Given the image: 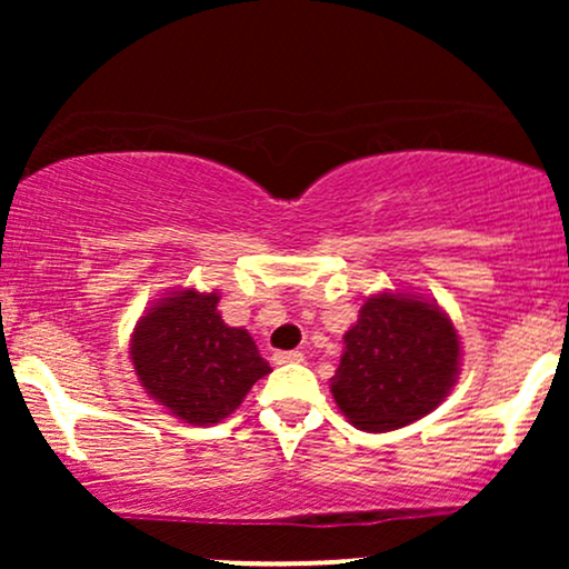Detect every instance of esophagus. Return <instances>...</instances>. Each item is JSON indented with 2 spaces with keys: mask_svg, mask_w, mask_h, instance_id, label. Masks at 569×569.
Here are the masks:
<instances>
[{
  "mask_svg": "<svg viewBox=\"0 0 569 569\" xmlns=\"http://www.w3.org/2000/svg\"><path fill=\"white\" fill-rule=\"evenodd\" d=\"M272 361L276 363H302L305 356L299 350H280L272 356Z\"/></svg>",
  "mask_w": 569,
  "mask_h": 569,
  "instance_id": "esophagus-1",
  "label": "esophagus"
}]
</instances>
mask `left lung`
<instances>
[{
	"mask_svg": "<svg viewBox=\"0 0 569 569\" xmlns=\"http://www.w3.org/2000/svg\"><path fill=\"white\" fill-rule=\"evenodd\" d=\"M342 339L331 396L348 422L367 433L403 428L430 415L460 375L462 352L452 318L417 293H371Z\"/></svg>",
	"mask_w": 569,
	"mask_h": 569,
	"instance_id": "left-lung-1",
	"label": "left lung"
}]
</instances>
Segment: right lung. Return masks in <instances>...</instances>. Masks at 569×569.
<instances>
[{"mask_svg": "<svg viewBox=\"0 0 569 569\" xmlns=\"http://www.w3.org/2000/svg\"><path fill=\"white\" fill-rule=\"evenodd\" d=\"M130 361L143 393L189 426L230 417L253 382L270 375L251 335L221 321L219 293L198 289L168 291L143 310Z\"/></svg>", "mask_w": 569, "mask_h": 569, "instance_id": "right-lung-1", "label": "right lung"}]
</instances>
